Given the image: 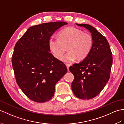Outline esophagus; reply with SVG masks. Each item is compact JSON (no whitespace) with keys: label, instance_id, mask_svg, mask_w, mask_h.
Masks as SVG:
<instances>
[{"label":"esophagus","instance_id":"obj_1","mask_svg":"<svg viewBox=\"0 0 124 124\" xmlns=\"http://www.w3.org/2000/svg\"><path fill=\"white\" fill-rule=\"evenodd\" d=\"M66 66H67V69H68V70H69V67H70V64H66Z\"/></svg>","mask_w":124,"mask_h":124}]
</instances>
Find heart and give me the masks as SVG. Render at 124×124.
<instances>
[{"label": "heart", "instance_id": "heart-1", "mask_svg": "<svg viewBox=\"0 0 124 124\" xmlns=\"http://www.w3.org/2000/svg\"><path fill=\"white\" fill-rule=\"evenodd\" d=\"M59 36H51L48 45L53 55L58 59L66 49V47H68L69 52L61 58L63 62L70 63L76 59L82 61L90 53L93 41L90 34L76 28L68 27L62 31Z\"/></svg>", "mask_w": 124, "mask_h": 124}]
</instances>
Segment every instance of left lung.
I'll use <instances>...</instances> for the list:
<instances>
[{
    "label": "left lung",
    "instance_id": "obj_1",
    "mask_svg": "<svg viewBox=\"0 0 124 124\" xmlns=\"http://www.w3.org/2000/svg\"><path fill=\"white\" fill-rule=\"evenodd\" d=\"M76 25L90 31L93 43L88 56L69 68L74 76L71 88L77 97L90 99L97 96L108 81L113 63L112 53L107 39L94 27L85 24Z\"/></svg>",
    "mask_w": 124,
    "mask_h": 124
}]
</instances>
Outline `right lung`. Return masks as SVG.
I'll return each instance as SVG.
<instances>
[{
  "instance_id": "obj_1",
  "label": "right lung",
  "mask_w": 124,
  "mask_h": 124,
  "mask_svg": "<svg viewBox=\"0 0 124 124\" xmlns=\"http://www.w3.org/2000/svg\"><path fill=\"white\" fill-rule=\"evenodd\" d=\"M64 22L30 27L15 46L12 65L17 83L28 98L37 102L52 98L56 83L67 72L66 65L50 53L48 41Z\"/></svg>"
}]
</instances>
